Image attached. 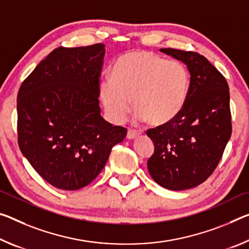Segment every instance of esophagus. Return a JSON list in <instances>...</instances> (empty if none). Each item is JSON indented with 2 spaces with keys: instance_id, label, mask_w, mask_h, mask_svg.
Returning <instances> with one entry per match:
<instances>
[{
  "instance_id": "obj_1",
  "label": "esophagus",
  "mask_w": 249,
  "mask_h": 249,
  "mask_svg": "<svg viewBox=\"0 0 249 249\" xmlns=\"http://www.w3.org/2000/svg\"><path fill=\"white\" fill-rule=\"evenodd\" d=\"M140 134L141 133L135 131V129H128L127 135H126V137H127L128 140H134V139H136L137 136H140Z\"/></svg>"
}]
</instances>
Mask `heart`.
<instances>
[{"label": "heart", "mask_w": 249, "mask_h": 249, "mask_svg": "<svg viewBox=\"0 0 249 249\" xmlns=\"http://www.w3.org/2000/svg\"><path fill=\"white\" fill-rule=\"evenodd\" d=\"M191 77L186 66L147 51H132L114 63L112 78L100 81V96L108 116L123 122L132 107L136 120L163 125L178 115L186 103Z\"/></svg>", "instance_id": "b5f03b06"}]
</instances>
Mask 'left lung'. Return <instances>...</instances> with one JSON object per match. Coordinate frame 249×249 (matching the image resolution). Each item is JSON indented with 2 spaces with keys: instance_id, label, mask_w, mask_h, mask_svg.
I'll list each match as a JSON object with an SVG mask.
<instances>
[{
  "instance_id": "1",
  "label": "left lung",
  "mask_w": 249,
  "mask_h": 249,
  "mask_svg": "<svg viewBox=\"0 0 249 249\" xmlns=\"http://www.w3.org/2000/svg\"><path fill=\"white\" fill-rule=\"evenodd\" d=\"M160 51L187 65L191 86L178 115L146 132L155 147L147 168L161 187L184 191L204 183L222 159L231 135L230 89L226 78L203 55Z\"/></svg>"
}]
</instances>
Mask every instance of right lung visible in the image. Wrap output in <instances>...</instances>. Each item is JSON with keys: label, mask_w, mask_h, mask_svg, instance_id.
<instances>
[{"label": "right lung", "mask_w": 249, "mask_h": 249, "mask_svg": "<svg viewBox=\"0 0 249 249\" xmlns=\"http://www.w3.org/2000/svg\"><path fill=\"white\" fill-rule=\"evenodd\" d=\"M105 45L57 47L22 83L18 142L47 183L76 191L96 178L127 131L101 116Z\"/></svg>", "instance_id": "1"}]
</instances>
